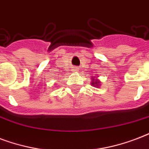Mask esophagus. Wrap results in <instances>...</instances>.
I'll return each instance as SVG.
<instances>
[{
    "mask_svg": "<svg viewBox=\"0 0 149 149\" xmlns=\"http://www.w3.org/2000/svg\"><path fill=\"white\" fill-rule=\"evenodd\" d=\"M73 71H74V72H77V71H78V68H74Z\"/></svg>",
    "mask_w": 149,
    "mask_h": 149,
    "instance_id": "1",
    "label": "esophagus"
}]
</instances>
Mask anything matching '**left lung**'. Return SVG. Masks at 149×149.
<instances>
[{
  "instance_id": "left-lung-1",
  "label": "left lung",
  "mask_w": 149,
  "mask_h": 149,
  "mask_svg": "<svg viewBox=\"0 0 149 149\" xmlns=\"http://www.w3.org/2000/svg\"><path fill=\"white\" fill-rule=\"evenodd\" d=\"M101 81H100L99 79H97V78H95V76H92V82H91V85L94 86V87H100V85H101Z\"/></svg>"
}]
</instances>
